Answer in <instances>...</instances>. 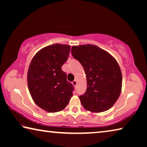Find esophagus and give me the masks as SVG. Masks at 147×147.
I'll list each match as a JSON object with an SVG mask.
<instances>
[{
  "mask_svg": "<svg viewBox=\"0 0 147 147\" xmlns=\"http://www.w3.org/2000/svg\"><path fill=\"white\" fill-rule=\"evenodd\" d=\"M72 84H73V85L74 87H76V84H77L76 80H74V81H73V82H72Z\"/></svg>",
  "mask_w": 147,
  "mask_h": 147,
  "instance_id": "1",
  "label": "esophagus"
}]
</instances>
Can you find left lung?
I'll return each instance as SVG.
<instances>
[{
	"instance_id": "left-lung-1",
	"label": "left lung",
	"mask_w": 147,
	"mask_h": 147,
	"mask_svg": "<svg viewBox=\"0 0 147 147\" xmlns=\"http://www.w3.org/2000/svg\"><path fill=\"white\" fill-rule=\"evenodd\" d=\"M71 54L83 66L86 74V91L79 96L84 108L96 113L111 108L122 88L121 71L115 58L89 44L73 46Z\"/></svg>"
}]
</instances>
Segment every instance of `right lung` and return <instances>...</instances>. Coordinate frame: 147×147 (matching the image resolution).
<instances>
[{"label": "right lung", "instance_id": "add662e5", "mask_svg": "<svg viewBox=\"0 0 147 147\" xmlns=\"http://www.w3.org/2000/svg\"><path fill=\"white\" fill-rule=\"evenodd\" d=\"M70 49L67 45L47 46L36 54L30 64L27 74L30 93L35 103L49 112L63 110L73 96L74 86L61 69Z\"/></svg>", "mask_w": 147, "mask_h": 147}]
</instances>
